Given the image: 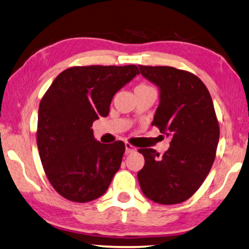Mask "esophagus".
Wrapping results in <instances>:
<instances>
[{"label": "esophagus", "instance_id": "esophagus-1", "mask_svg": "<svg viewBox=\"0 0 249 249\" xmlns=\"http://www.w3.org/2000/svg\"><path fill=\"white\" fill-rule=\"evenodd\" d=\"M135 150L136 149L134 148V146L129 144V143H125V152L126 153H132V152H134Z\"/></svg>", "mask_w": 249, "mask_h": 249}]
</instances>
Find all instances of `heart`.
<instances>
[{
  "label": "heart",
  "mask_w": 249,
  "mask_h": 249,
  "mask_svg": "<svg viewBox=\"0 0 249 249\" xmlns=\"http://www.w3.org/2000/svg\"><path fill=\"white\" fill-rule=\"evenodd\" d=\"M146 88H149V86H146V85H143V83H141V85H138V86L135 87L134 91H138V90H143V89H146Z\"/></svg>",
  "instance_id": "heart-1"
}]
</instances>
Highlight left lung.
Segmentation results:
<instances>
[{
	"instance_id": "1",
	"label": "left lung",
	"mask_w": 249,
	"mask_h": 249,
	"mask_svg": "<svg viewBox=\"0 0 249 249\" xmlns=\"http://www.w3.org/2000/svg\"><path fill=\"white\" fill-rule=\"evenodd\" d=\"M141 74L160 91L152 125L170 136L162 157L140 149L145 163L138 173L141 190L159 204L190 198L208 176L219 142V123L209 90L193 73L171 66L139 65Z\"/></svg>"
}]
</instances>
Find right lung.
Instances as JSON below:
<instances>
[{
	"label": "right lung",
	"mask_w": 249,
	"mask_h": 249,
	"mask_svg": "<svg viewBox=\"0 0 249 249\" xmlns=\"http://www.w3.org/2000/svg\"><path fill=\"white\" fill-rule=\"evenodd\" d=\"M136 74V65L74 66L59 73L44 94L37 146L48 180L63 197L86 203L109 187L125 144L100 143L91 126L109 114L115 93Z\"/></svg>",
	"instance_id": "right-lung-1"
}]
</instances>
